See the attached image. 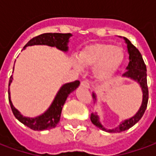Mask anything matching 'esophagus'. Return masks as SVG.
Here are the masks:
<instances>
[{
	"instance_id": "1",
	"label": "esophagus",
	"mask_w": 156,
	"mask_h": 156,
	"mask_svg": "<svg viewBox=\"0 0 156 156\" xmlns=\"http://www.w3.org/2000/svg\"><path fill=\"white\" fill-rule=\"evenodd\" d=\"M81 85L87 88H88L90 87V83H89V82H88V80H83V81L81 82Z\"/></svg>"
}]
</instances>
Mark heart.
<instances>
[{
	"label": "heart",
	"mask_w": 156,
	"mask_h": 156,
	"mask_svg": "<svg viewBox=\"0 0 156 156\" xmlns=\"http://www.w3.org/2000/svg\"><path fill=\"white\" fill-rule=\"evenodd\" d=\"M123 49L109 43H94L85 47L75 60L77 68L94 66V75L100 81H109L117 73L123 63Z\"/></svg>",
	"instance_id": "1"
}]
</instances>
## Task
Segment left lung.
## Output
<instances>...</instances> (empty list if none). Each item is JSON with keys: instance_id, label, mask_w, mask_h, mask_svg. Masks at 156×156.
<instances>
[{"instance_id": "obj_1", "label": "left lung", "mask_w": 156, "mask_h": 156, "mask_svg": "<svg viewBox=\"0 0 156 156\" xmlns=\"http://www.w3.org/2000/svg\"><path fill=\"white\" fill-rule=\"evenodd\" d=\"M125 40V42L127 43V48L129 54V62L127 66L128 71L125 72L123 76L124 77H128L140 83L142 91H143V101L141 105L140 108L139 109L137 114L134 115V117H132L129 119H126L124 122H122L119 126L113 129H107L105 127H103V125L99 122V119L96 113H92L91 114V121L93 124H94L96 127L102 130H105L106 132L109 133H119L129 129V128L134 126V124L137 123L138 121H140L143 115L145 112V109L147 108L148 98H149V91H148L147 86V73H146V65L144 63L142 55L138 50L137 48L132 44L129 40H128L126 37H124ZM93 99L94 102L96 100V96L94 94H93Z\"/></svg>"}]
</instances>
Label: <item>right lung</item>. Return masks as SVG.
Returning a JSON list of instances; mask_svg holds the SVG:
<instances>
[{
	"mask_svg": "<svg viewBox=\"0 0 156 156\" xmlns=\"http://www.w3.org/2000/svg\"><path fill=\"white\" fill-rule=\"evenodd\" d=\"M71 36L70 33H43L31 39L25 45L24 48L28 46H32V45H48L51 47H56L62 51H66L68 50V38ZM13 69H14V67H13ZM12 81V77L11 76L10 80H9V86L11 84ZM79 83L80 82L76 80L74 82L68 83L63 85L58 91V94L55 97L54 100L50 106V108L48 109V111L45 112L43 115L34 118V119L23 117L19 113L18 110H16L14 108L11 101L10 92L8 89V98L12 113L21 123L25 124L26 126H27L33 130H45V129H50L55 128L60 120L62 109L68 96L69 94H71L72 92L74 91L75 89L78 88Z\"/></svg>",
	"mask_w": 156,
	"mask_h": 156,
	"instance_id": "1",
	"label": "right lung"
}]
</instances>
